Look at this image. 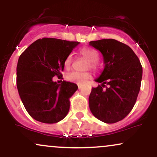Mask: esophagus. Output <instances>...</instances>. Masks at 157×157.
Listing matches in <instances>:
<instances>
[{
	"instance_id": "1",
	"label": "esophagus",
	"mask_w": 157,
	"mask_h": 157,
	"mask_svg": "<svg viewBox=\"0 0 157 157\" xmlns=\"http://www.w3.org/2000/svg\"><path fill=\"white\" fill-rule=\"evenodd\" d=\"M78 89H81V85H79V84H78Z\"/></svg>"
}]
</instances>
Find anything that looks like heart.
Returning a JSON list of instances; mask_svg holds the SVG:
<instances>
[{
  "label": "heart",
  "instance_id": "obj_1",
  "mask_svg": "<svg viewBox=\"0 0 157 157\" xmlns=\"http://www.w3.org/2000/svg\"><path fill=\"white\" fill-rule=\"evenodd\" d=\"M80 55L89 61L88 63V68L96 71L98 68V63L97 60H99V54L97 51L91 48H83L80 50ZM73 57L72 55H68L66 57L64 60V67L68 69L71 67L72 63ZM91 77V74L90 72H77V71H73L69 73L67 75V79L71 82H76L78 84H82Z\"/></svg>",
  "mask_w": 157,
  "mask_h": 157
}]
</instances>
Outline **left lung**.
Returning <instances> with one entry per match:
<instances>
[{
    "instance_id": "obj_1",
    "label": "left lung",
    "mask_w": 157,
    "mask_h": 157,
    "mask_svg": "<svg viewBox=\"0 0 157 157\" xmlns=\"http://www.w3.org/2000/svg\"><path fill=\"white\" fill-rule=\"evenodd\" d=\"M89 45L101 52L105 64L100 76L95 80L102 84L91 89L90 110L100 121L115 123L123 120L134 108L141 86L142 65L134 51L117 40H99L91 41Z\"/></svg>"
}]
</instances>
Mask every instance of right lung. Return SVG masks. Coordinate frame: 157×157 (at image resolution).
Wrapping results in <instances>:
<instances>
[{"label":"right lung","instance_id":"1","mask_svg":"<svg viewBox=\"0 0 157 157\" xmlns=\"http://www.w3.org/2000/svg\"><path fill=\"white\" fill-rule=\"evenodd\" d=\"M80 43L44 37L32 44L21 54L17 65V88L29 114L37 121L56 123L67 115L69 98L78 87L55 76L62 77L64 60Z\"/></svg>","mask_w":157,"mask_h":157}]
</instances>
